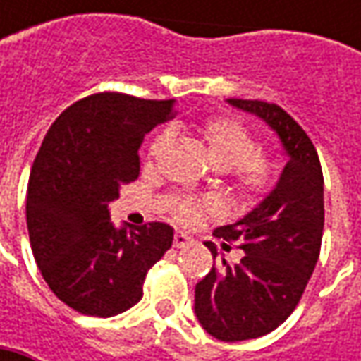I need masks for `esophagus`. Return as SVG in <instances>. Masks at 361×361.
Segmentation results:
<instances>
[{
	"instance_id": "1",
	"label": "esophagus",
	"mask_w": 361,
	"mask_h": 361,
	"mask_svg": "<svg viewBox=\"0 0 361 361\" xmlns=\"http://www.w3.org/2000/svg\"><path fill=\"white\" fill-rule=\"evenodd\" d=\"M188 243H190V237H188V235H185V233H176V235H174L173 245L176 247V249H183V247H187Z\"/></svg>"
}]
</instances>
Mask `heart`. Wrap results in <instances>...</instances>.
Masks as SVG:
<instances>
[{"instance_id": "1", "label": "heart", "mask_w": 361, "mask_h": 361, "mask_svg": "<svg viewBox=\"0 0 361 361\" xmlns=\"http://www.w3.org/2000/svg\"><path fill=\"white\" fill-rule=\"evenodd\" d=\"M201 134L216 169L229 173L235 192L245 204L261 202L275 187L277 164L267 152L257 150V138L239 120L216 116L202 122ZM171 142V132H159L148 146L150 159H157ZM215 199H195L178 195L173 201V215L180 223H197L204 213H219Z\"/></svg>"}]
</instances>
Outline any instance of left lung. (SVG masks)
Instances as JSON below:
<instances>
[{
  "instance_id": "8db88e82",
  "label": "left lung",
  "mask_w": 361,
  "mask_h": 361,
  "mask_svg": "<svg viewBox=\"0 0 361 361\" xmlns=\"http://www.w3.org/2000/svg\"><path fill=\"white\" fill-rule=\"evenodd\" d=\"M227 102L265 120L289 157L267 199L213 233L237 243L241 261L215 263L216 247L204 243L213 269L195 287L197 319L216 340L243 341L281 326L307 287L324 235V173L310 136L281 106L241 98Z\"/></svg>"
}]
</instances>
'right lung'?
<instances>
[{"instance_id": "1", "label": "right lung", "mask_w": 361, "mask_h": 361, "mask_svg": "<svg viewBox=\"0 0 361 361\" xmlns=\"http://www.w3.org/2000/svg\"><path fill=\"white\" fill-rule=\"evenodd\" d=\"M173 102L92 94L68 106L39 146L25 201L32 251L54 295L84 315L136 305L148 269L173 245L166 223L116 229L108 213L138 178L145 134L173 118Z\"/></svg>"}]
</instances>
